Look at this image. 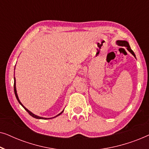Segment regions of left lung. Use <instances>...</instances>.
Instances as JSON below:
<instances>
[{
    "label": "left lung",
    "mask_w": 149,
    "mask_h": 149,
    "mask_svg": "<svg viewBox=\"0 0 149 149\" xmlns=\"http://www.w3.org/2000/svg\"><path fill=\"white\" fill-rule=\"evenodd\" d=\"M117 44L118 45H119V46H123V47L124 46V47H127V49L128 51H129V52H130V53H131V54H132V55H133V56L136 58L135 54H134V52L131 49V48H130V45H129V43H128V42L125 41V40H117Z\"/></svg>",
    "instance_id": "1"
}]
</instances>
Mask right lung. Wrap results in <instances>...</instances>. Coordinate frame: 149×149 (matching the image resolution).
Segmentation results:
<instances>
[{
	"label": "right lung",
	"instance_id": "obj_1",
	"mask_svg": "<svg viewBox=\"0 0 149 149\" xmlns=\"http://www.w3.org/2000/svg\"><path fill=\"white\" fill-rule=\"evenodd\" d=\"M14 92H15V97H16V98H17V101H18V102H19V103L20 104H21V105L22 106V107H23L24 108V109H25V110H26V111L28 112V114H29V115H31V116H32V117H33L34 118H36V119H47V118H42V117H38V116H36V115H34V114H33V113H31V112H30V111H28V110L27 109H26V108H25V107H24V106H23V105H22V104L21 102H20L19 100V98H18V96H17V91H16V87H15V78H14ZM62 112H63V111H62ZM62 113H60V114H59V115H57V116H58V115H61V114H62ZM57 116H56V117H57ZM54 117H53V118H54ZM50 119H52V118H50ZM48 119H49V118H48Z\"/></svg>",
	"mask_w": 149,
	"mask_h": 149
}]
</instances>
